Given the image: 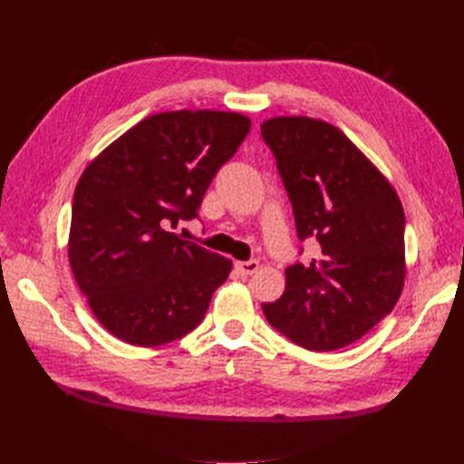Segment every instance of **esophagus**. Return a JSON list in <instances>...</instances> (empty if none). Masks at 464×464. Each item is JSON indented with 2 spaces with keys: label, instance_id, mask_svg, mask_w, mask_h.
<instances>
[{
  "label": "esophagus",
  "instance_id": "34e87169",
  "mask_svg": "<svg viewBox=\"0 0 464 464\" xmlns=\"http://www.w3.org/2000/svg\"><path fill=\"white\" fill-rule=\"evenodd\" d=\"M235 269H237L241 275H253L259 269V261L257 259H249V261H237L235 263Z\"/></svg>",
  "mask_w": 464,
  "mask_h": 464
}]
</instances>
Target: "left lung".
Instances as JSON below:
<instances>
[{"mask_svg":"<svg viewBox=\"0 0 464 464\" xmlns=\"http://www.w3.org/2000/svg\"><path fill=\"white\" fill-rule=\"evenodd\" d=\"M263 141L293 205L299 239L319 257L285 269V293L263 313L309 351L359 341L395 307L405 285V213L397 191L337 127L273 117Z\"/></svg>","mask_w":464,"mask_h":464,"instance_id":"left-lung-1","label":"left lung"}]
</instances>
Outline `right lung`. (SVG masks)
I'll use <instances>...</instances> for the list:
<instances>
[{"mask_svg": "<svg viewBox=\"0 0 464 464\" xmlns=\"http://www.w3.org/2000/svg\"><path fill=\"white\" fill-rule=\"evenodd\" d=\"M249 130L241 113H157L85 167L73 193L69 265L117 339L160 347L203 321L233 263L173 229L199 217L207 187Z\"/></svg>", "mask_w": 464, "mask_h": 464, "instance_id": "right-lung-1", "label": "right lung"}]
</instances>
